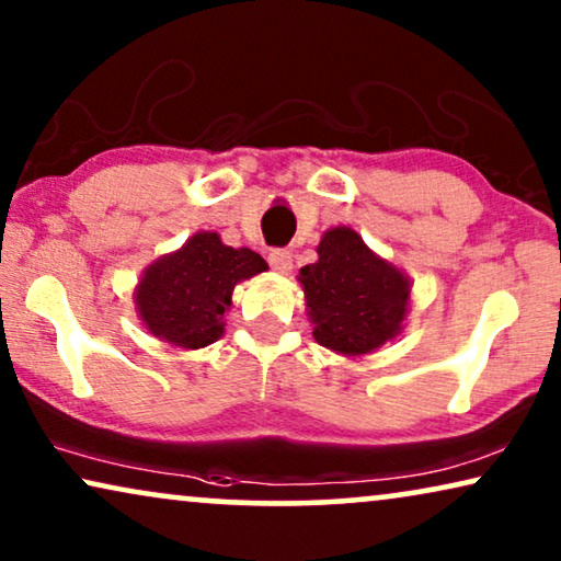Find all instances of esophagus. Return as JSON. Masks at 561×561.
I'll return each mask as SVG.
<instances>
[{
  "mask_svg": "<svg viewBox=\"0 0 561 561\" xmlns=\"http://www.w3.org/2000/svg\"><path fill=\"white\" fill-rule=\"evenodd\" d=\"M267 263H271V267H273L275 273L286 275V273H290V267H294V255H290L288 250L275 248V250L267 252Z\"/></svg>",
  "mask_w": 561,
  "mask_h": 561,
  "instance_id": "34e87169",
  "label": "esophagus"
}]
</instances>
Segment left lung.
<instances>
[{"mask_svg": "<svg viewBox=\"0 0 561 561\" xmlns=\"http://www.w3.org/2000/svg\"><path fill=\"white\" fill-rule=\"evenodd\" d=\"M317 252V263L298 273L313 340L342 355H367L393 340L409 309V278L350 227L329 229Z\"/></svg>", "mask_w": 561, "mask_h": 561, "instance_id": "obj_1", "label": "left lung"}]
</instances>
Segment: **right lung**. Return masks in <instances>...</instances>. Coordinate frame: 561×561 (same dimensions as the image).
I'll use <instances>...</instances> for the list:
<instances>
[{
  "instance_id": "1",
  "label": "right lung",
  "mask_w": 561,
  "mask_h": 561,
  "mask_svg": "<svg viewBox=\"0 0 561 561\" xmlns=\"http://www.w3.org/2000/svg\"><path fill=\"white\" fill-rule=\"evenodd\" d=\"M267 271L248 248H227L217 232H198L173 255L160 257L137 286V311L158 340L198 350L225 332V311L240 280Z\"/></svg>"
}]
</instances>
